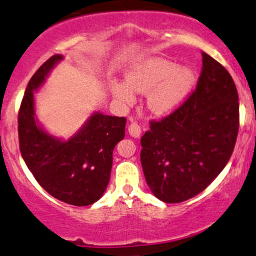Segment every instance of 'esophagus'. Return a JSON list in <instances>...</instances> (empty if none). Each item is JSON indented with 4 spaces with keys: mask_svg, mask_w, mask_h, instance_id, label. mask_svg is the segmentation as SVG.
I'll return each instance as SVG.
<instances>
[{
    "mask_svg": "<svg viewBox=\"0 0 256 256\" xmlns=\"http://www.w3.org/2000/svg\"><path fill=\"white\" fill-rule=\"evenodd\" d=\"M128 132H129V135H130V136L139 138L140 134H141V128H140V126L138 124V123L133 122V123H130V124H129Z\"/></svg>",
    "mask_w": 256,
    "mask_h": 256,
    "instance_id": "esophagus-1",
    "label": "esophagus"
}]
</instances>
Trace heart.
Returning <instances> with one entry per match:
<instances>
[{
	"instance_id": "obj_1",
	"label": "heart",
	"mask_w": 256,
	"mask_h": 256,
	"mask_svg": "<svg viewBox=\"0 0 256 256\" xmlns=\"http://www.w3.org/2000/svg\"><path fill=\"white\" fill-rule=\"evenodd\" d=\"M195 75L187 66H177L168 60L153 57L138 63L126 74V84L111 86L114 98L122 106H133L135 94H146L147 109L154 116H170L184 104Z\"/></svg>"
}]
</instances>
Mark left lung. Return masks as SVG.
Returning <instances> with one entry per match:
<instances>
[{
	"label": "left lung",
	"mask_w": 256,
	"mask_h": 256,
	"mask_svg": "<svg viewBox=\"0 0 256 256\" xmlns=\"http://www.w3.org/2000/svg\"><path fill=\"white\" fill-rule=\"evenodd\" d=\"M238 109L229 72L202 52L195 91L178 110L152 122L141 138V165L156 198L166 204L182 202L207 188L232 154Z\"/></svg>",
	"instance_id": "left-lung-1"
}]
</instances>
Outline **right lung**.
Masks as SVG:
<instances>
[{
	"label": "right lung",
	"instance_id": "1",
	"mask_svg": "<svg viewBox=\"0 0 256 256\" xmlns=\"http://www.w3.org/2000/svg\"><path fill=\"white\" fill-rule=\"evenodd\" d=\"M63 56L50 57L26 87L19 111V142L24 160L39 184L57 200L88 206L102 198L110 180L112 152L124 138L126 118L94 111L68 139L50 134L36 115L34 93Z\"/></svg>",
	"mask_w": 256,
	"mask_h": 256
}]
</instances>
